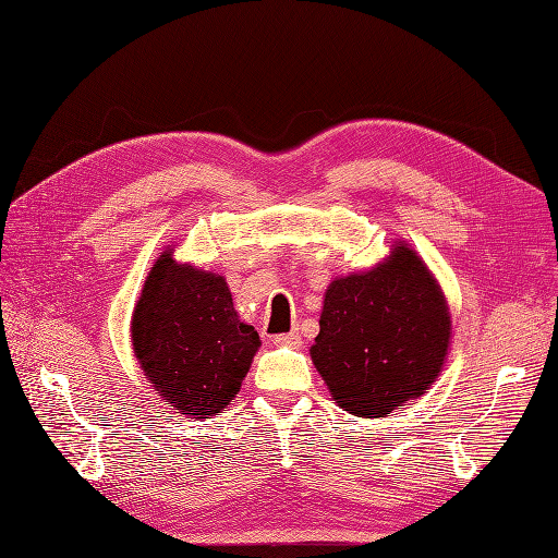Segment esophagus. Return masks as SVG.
Returning <instances> with one entry per match:
<instances>
[{
	"instance_id": "esophagus-1",
	"label": "esophagus",
	"mask_w": 558,
	"mask_h": 558,
	"mask_svg": "<svg viewBox=\"0 0 558 558\" xmlns=\"http://www.w3.org/2000/svg\"><path fill=\"white\" fill-rule=\"evenodd\" d=\"M274 344H278V347H301V335H299V330L280 332V335L274 337Z\"/></svg>"
}]
</instances>
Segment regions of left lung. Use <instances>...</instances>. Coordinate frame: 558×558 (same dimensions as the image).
Segmentation results:
<instances>
[{
	"instance_id": "obj_1",
	"label": "left lung",
	"mask_w": 558,
	"mask_h": 558,
	"mask_svg": "<svg viewBox=\"0 0 558 558\" xmlns=\"http://www.w3.org/2000/svg\"><path fill=\"white\" fill-rule=\"evenodd\" d=\"M310 349L335 401L383 417L424 395L449 347V310L426 264L397 246L378 269L335 280Z\"/></svg>"
}]
</instances>
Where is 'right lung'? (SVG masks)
I'll use <instances>...</instances> for the list:
<instances>
[{
  "instance_id": "right-lung-1",
  "label": "right lung",
  "mask_w": 558,
  "mask_h": 558,
  "mask_svg": "<svg viewBox=\"0 0 558 558\" xmlns=\"http://www.w3.org/2000/svg\"><path fill=\"white\" fill-rule=\"evenodd\" d=\"M134 353L159 397L182 415H216L239 392L259 347L241 324L221 276L178 264L163 253L132 319Z\"/></svg>"
}]
</instances>
